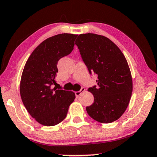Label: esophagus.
Returning a JSON list of instances; mask_svg holds the SVG:
<instances>
[{
  "label": "esophagus",
  "mask_w": 157,
  "mask_h": 157,
  "mask_svg": "<svg viewBox=\"0 0 157 157\" xmlns=\"http://www.w3.org/2000/svg\"><path fill=\"white\" fill-rule=\"evenodd\" d=\"M85 91V89L84 88V87H82V88L79 90V91H76L75 93V96H76V98H79V95H81V94L82 92H84Z\"/></svg>",
  "instance_id": "obj_1"
}]
</instances>
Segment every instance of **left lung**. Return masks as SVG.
Returning a JSON list of instances; mask_svg holds the SVG:
<instances>
[{
	"mask_svg": "<svg viewBox=\"0 0 157 157\" xmlns=\"http://www.w3.org/2000/svg\"><path fill=\"white\" fill-rule=\"evenodd\" d=\"M90 75H97V86L89 88L94 102L86 109L99 123H110L120 118L129 105L132 79L123 52L110 39L96 34H79L75 41Z\"/></svg>",
	"mask_w": 157,
	"mask_h": 157,
	"instance_id": "left-lung-1",
	"label": "left lung"
}]
</instances>
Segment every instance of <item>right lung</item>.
Wrapping results in <instances>:
<instances>
[{
	"label": "right lung",
	"mask_w": 157,
	"mask_h": 157,
	"mask_svg": "<svg viewBox=\"0 0 157 157\" xmlns=\"http://www.w3.org/2000/svg\"><path fill=\"white\" fill-rule=\"evenodd\" d=\"M78 34H59L46 39L29 57L23 71L20 94L26 109L45 126H54L66 117L75 98L72 91L52 88L59 60L73 51Z\"/></svg>",
	"instance_id": "add662e5"
}]
</instances>
